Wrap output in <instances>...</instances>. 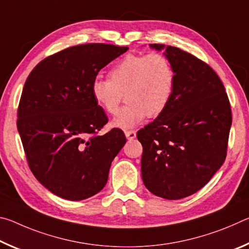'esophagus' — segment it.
Returning a JSON list of instances; mask_svg holds the SVG:
<instances>
[{"mask_svg": "<svg viewBox=\"0 0 249 249\" xmlns=\"http://www.w3.org/2000/svg\"><path fill=\"white\" fill-rule=\"evenodd\" d=\"M125 136L127 137V140H134L136 137V132L135 130H125Z\"/></svg>", "mask_w": 249, "mask_h": 249, "instance_id": "esophagus-1", "label": "esophagus"}]
</instances>
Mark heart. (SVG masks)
I'll list each match as a JSON object with an SVG mask.
<instances>
[{"label": "heart", "mask_w": 249, "mask_h": 249, "mask_svg": "<svg viewBox=\"0 0 249 249\" xmlns=\"http://www.w3.org/2000/svg\"><path fill=\"white\" fill-rule=\"evenodd\" d=\"M108 77L92 82V96L105 113L116 115L125 94L127 105L113 122L121 128H132L147 115L161 114L175 92L174 65L161 53L126 54L112 67Z\"/></svg>", "instance_id": "1"}]
</instances>
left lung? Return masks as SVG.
I'll list each match as a JSON object with an SVG mask.
<instances>
[{
    "label": "left lung",
    "instance_id": "obj_1",
    "mask_svg": "<svg viewBox=\"0 0 249 249\" xmlns=\"http://www.w3.org/2000/svg\"><path fill=\"white\" fill-rule=\"evenodd\" d=\"M166 56L176 71L174 95L137 138L146 188L179 200L203 188L225 161L231 111L220 77L206 62L172 46L166 47Z\"/></svg>",
    "mask_w": 249,
    "mask_h": 249
}]
</instances>
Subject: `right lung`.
<instances>
[{
	"mask_svg": "<svg viewBox=\"0 0 249 249\" xmlns=\"http://www.w3.org/2000/svg\"><path fill=\"white\" fill-rule=\"evenodd\" d=\"M127 47L78 45L41 60L24 84L18 129L28 167L53 195L80 201L104 188L123 130L98 135L107 116L92 96L99 71Z\"/></svg>",
	"mask_w": 249,
	"mask_h": 249,
	"instance_id": "right-lung-1",
	"label": "right lung"
}]
</instances>
